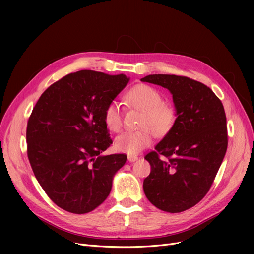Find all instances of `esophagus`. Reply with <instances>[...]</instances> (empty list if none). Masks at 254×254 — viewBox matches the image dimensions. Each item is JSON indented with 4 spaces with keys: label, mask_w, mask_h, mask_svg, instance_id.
Instances as JSON below:
<instances>
[{
    "label": "esophagus",
    "mask_w": 254,
    "mask_h": 254,
    "mask_svg": "<svg viewBox=\"0 0 254 254\" xmlns=\"http://www.w3.org/2000/svg\"><path fill=\"white\" fill-rule=\"evenodd\" d=\"M138 156L137 155H128L127 156V159H128V162L129 163H134V162H136V161H138Z\"/></svg>",
    "instance_id": "obj_1"
}]
</instances>
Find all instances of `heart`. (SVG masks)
Returning a JSON list of instances; mask_svg holds the SVG:
<instances>
[{"mask_svg":"<svg viewBox=\"0 0 254 254\" xmlns=\"http://www.w3.org/2000/svg\"><path fill=\"white\" fill-rule=\"evenodd\" d=\"M125 101L142 111L139 122L141 128L125 131L117 136L114 143L116 150L130 155L137 154L151 145L153 134L156 137H164L174 127L176 120L174 108L164 103L162 93L154 87L138 84L126 93ZM104 122L112 131L122 128V111L117 102L111 101L107 104L104 109Z\"/></svg>","mask_w":254,"mask_h":254,"instance_id":"obj_1","label":"heart"}]
</instances>
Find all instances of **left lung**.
<instances>
[{
    "label": "left lung",
    "mask_w": 254,
    "mask_h": 254,
    "mask_svg": "<svg viewBox=\"0 0 254 254\" xmlns=\"http://www.w3.org/2000/svg\"><path fill=\"white\" fill-rule=\"evenodd\" d=\"M141 81L169 89L177 115L171 131L145 156L151 172L143 190L156 208L182 212L207 194L223 161L228 148L223 105L207 85L185 76L153 74Z\"/></svg>",
    "instance_id": "obj_1"
}]
</instances>
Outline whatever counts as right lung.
Returning <instances> with one entry per match:
<instances>
[{"instance_id": "obj_1", "label": "right lung", "mask_w": 254, "mask_h": 254, "mask_svg": "<svg viewBox=\"0 0 254 254\" xmlns=\"http://www.w3.org/2000/svg\"><path fill=\"white\" fill-rule=\"evenodd\" d=\"M128 81L125 74L81 70L51 84L35 105L26 127L28 157L60 208L85 214L109 195L127 155H102L112 144L104 109Z\"/></svg>"}]
</instances>
